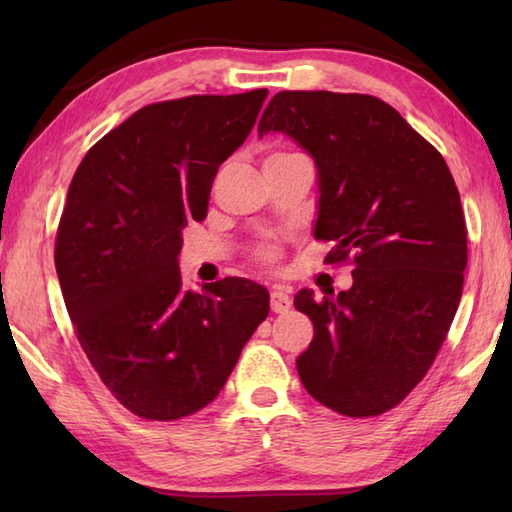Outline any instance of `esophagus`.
Listing matches in <instances>:
<instances>
[{"label": "esophagus", "instance_id": "esophagus-1", "mask_svg": "<svg viewBox=\"0 0 512 512\" xmlns=\"http://www.w3.org/2000/svg\"><path fill=\"white\" fill-rule=\"evenodd\" d=\"M290 306H292L290 290L286 286H275L273 292H270V308H273V312L281 314V312H288Z\"/></svg>", "mask_w": 512, "mask_h": 512}]
</instances>
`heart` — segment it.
<instances>
[{"mask_svg": "<svg viewBox=\"0 0 512 512\" xmlns=\"http://www.w3.org/2000/svg\"><path fill=\"white\" fill-rule=\"evenodd\" d=\"M257 255L262 257V259H273L275 257V248L270 246V244H264V246L257 248Z\"/></svg>", "mask_w": 512, "mask_h": 512, "instance_id": "b5f03b06", "label": "heart"}]
</instances>
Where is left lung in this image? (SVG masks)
<instances>
[{"instance_id": "left-lung-1", "label": "left lung", "mask_w": 512, "mask_h": 512, "mask_svg": "<svg viewBox=\"0 0 512 512\" xmlns=\"http://www.w3.org/2000/svg\"><path fill=\"white\" fill-rule=\"evenodd\" d=\"M257 132L286 134L314 158V237L334 242L325 262L352 255L354 264L350 290L295 295L314 325L297 358L301 383L343 416H380L429 372L460 306L466 222L458 187L440 151L369 94L279 92Z\"/></svg>"}]
</instances>
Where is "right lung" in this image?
<instances>
[{
  "label": "right lung",
  "mask_w": 512,
  "mask_h": 512,
  "mask_svg": "<svg viewBox=\"0 0 512 512\" xmlns=\"http://www.w3.org/2000/svg\"><path fill=\"white\" fill-rule=\"evenodd\" d=\"M268 90L147 105L76 169L54 266L76 339L114 398L147 420H178L220 394L268 317L242 277L184 288L182 228L209 209L215 173L244 143Z\"/></svg>",
  "instance_id": "1"
}]
</instances>
